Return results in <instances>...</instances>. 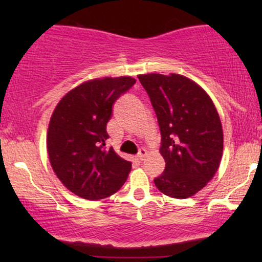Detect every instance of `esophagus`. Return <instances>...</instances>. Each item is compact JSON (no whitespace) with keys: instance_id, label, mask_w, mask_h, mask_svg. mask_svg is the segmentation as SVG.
Instances as JSON below:
<instances>
[{"instance_id":"obj_1","label":"esophagus","mask_w":262,"mask_h":262,"mask_svg":"<svg viewBox=\"0 0 262 262\" xmlns=\"http://www.w3.org/2000/svg\"><path fill=\"white\" fill-rule=\"evenodd\" d=\"M145 156H146V150L145 149H140L139 152H138V155H137V159H138V160L143 161Z\"/></svg>"}]
</instances>
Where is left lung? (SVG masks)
<instances>
[{
  "instance_id": "obj_1",
  "label": "left lung",
  "mask_w": 262,
  "mask_h": 262,
  "mask_svg": "<svg viewBox=\"0 0 262 262\" xmlns=\"http://www.w3.org/2000/svg\"><path fill=\"white\" fill-rule=\"evenodd\" d=\"M161 134L165 170L154 179L166 196L187 198L217 172L223 154V129L206 91L177 74L140 75Z\"/></svg>"
}]
</instances>
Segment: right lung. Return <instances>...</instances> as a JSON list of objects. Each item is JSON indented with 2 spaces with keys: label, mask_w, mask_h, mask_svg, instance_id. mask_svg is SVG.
Returning a JSON list of instances; mask_svg holds the SVG:
<instances>
[{
  "label": "right lung",
  "mask_w": 262,
  "mask_h": 262,
  "mask_svg": "<svg viewBox=\"0 0 262 262\" xmlns=\"http://www.w3.org/2000/svg\"><path fill=\"white\" fill-rule=\"evenodd\" d=\"M134 83L129 76L87 81L66 93L54 111L47 137L50 164L76 196L102 200L127 180L132 162L106 148L107 123L114 102Z\"/></svg>",
  "instance_id": "1"
}]
</instances>
